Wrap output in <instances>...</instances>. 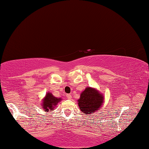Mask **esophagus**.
<instances>
[{
	"label": "esophagus",
	"instance_id": "34e87169",
	"mask_svg": "<svg viewBox=\"0 0 149 149\" xmlns=\"http://www.w3.org/2000/svg\"><path fill=\"white\" fill-rule=\"evenodd\" d=\"M66 97H67V99H72V95H70V94H68V95H66Z\"/></svg>",
	"mask_w": 149,
	"mask_h": 149
}]
</instances>
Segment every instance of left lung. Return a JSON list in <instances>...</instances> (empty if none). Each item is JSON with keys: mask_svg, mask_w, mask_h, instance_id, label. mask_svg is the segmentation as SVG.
Here are the masks:
<instances>
[{"mask_svg": "<svg viewBox=\"0 0 149 149\" xmlns=\"http://www.w3.org/2000/svg\"><path fill=\"white\" fill-rule=\"evenodd\" d=\"M103 96L99 91L91 87H87L81 93L80 99L77 100L78 105L81 112L87 114H93L100 109L103 103Z\"/></svg>", "mask_w": 149, "mask_h": 149, "instance_id": "left-lung-1", "label": "left lung"}]
</instances>
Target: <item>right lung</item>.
<instances>
[{"label": "right lung", "instance_id": "1", "mask_svg": "<svg viewBox=\"0 0 149 149\" xmlns=\"http://www.w3.org/2000/svg\"><path fill=\"white\" fill-rule=\"evenodd\" d=\"M61 100V99H58L54 97L52 93H48L46 95V97L42 101V108L45 111H49L54 110V107H56L57 103Z\"/></svg>", "mask_w": 149, "mask_h": 149}]
</instances>
